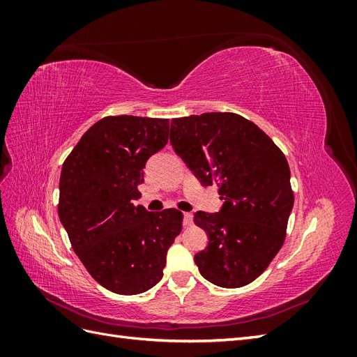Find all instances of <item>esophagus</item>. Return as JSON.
<instances>
[{"label": "esophagus", "instance_id": "1", "mask_svg": "<svg viewBox=\"0 0 357 357\" xmlns=\"http://www.w3.org/2000/svg\"><path fill=\"white\" fill-rule=\"evenodd\" d=\"M193 223V215L192 213H185L183 214V225L185 226H190Z\"/></svg>", "mask_w": 357, "mask_h": 357}]
</instances>
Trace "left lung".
I'll use <instances>...</instances> for the list:
<instances>
[{"label":"left lung","mask_w":357,"mask_h":357,"mask_svg":"<svg viewBox=\"0 0 357 357\" xmlns=\"http://www.w3.org/2000/svg\"><path fill=\"white\" fill-rule=\"evenodd\" d=\"M169 142L201 185H218L225 201L219 213L193 215L208 235V245L195 255L201 275L226 289L252 283L282 248L294 208L283 152L235 113L172 119Z\"/></svg>","instance_id":"left-lung-1"}]
</instances>
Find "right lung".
I'll return each mask as SVG.
<instances>
[{"label":"right lung","instance_id":"add662e5","mask_svg":"<svg viewBox=\"0 0 357 357\" xmlns=\"http://www.w3.org/2000/svg\"><path fill=\"white\" fill-rule=\"evenodd\" d=\"M168 131V119L104 117L62 165L61 223L88 273L119 295L143 294L160 282L168 248L181 231V211L134 205L146 162L165 147Z\"/></svg>","mask_w":357,"mask_h":357}]
</instances>
